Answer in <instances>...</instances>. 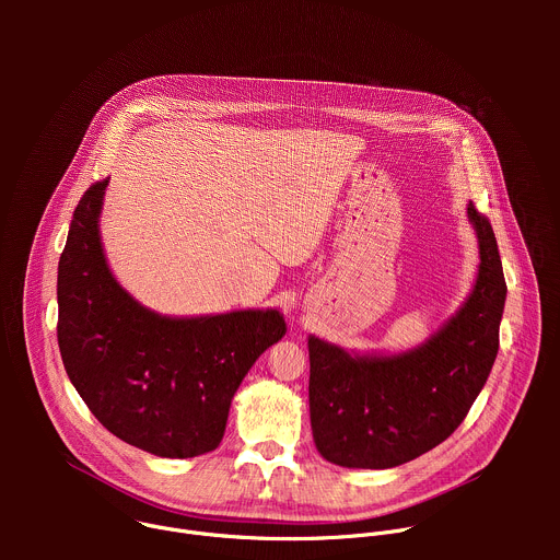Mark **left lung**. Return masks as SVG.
Returning a JSON list of instances; mask_svg holds the SVG:
<instances>
[{
    "instance_id": "obj_1",
    "label": "left lung",
    "mask_w": 560,
    "mask_h": 560,
    "mask_svg": "<svg viewBox=\"0 0 560 560\" xmlns=\"http://www.w3.org/2000/svg\"><path fill=\"white\" fill-rule=\"evenodd\" d=\"M467 221L478 242L474 285L423 343L357 352L307 337L312 439L326 460L352 469L404 465L443 443L481 394L499 352L508 285L490 221L471 203Z\"/></svg>"
}]
</instances>
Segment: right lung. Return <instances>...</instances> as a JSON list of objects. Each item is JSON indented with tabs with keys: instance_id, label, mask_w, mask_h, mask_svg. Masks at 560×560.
I'll list each match as a JSON object with an SVG mask.
<instances>
[{
	"instance_id": "right-lung-1",
	"label": "right lung",
	"mask_w": 560,
	"mask_h": 560,
	"mask_svg": "<svg viewBox=\"0 0 560 560\" xmlns=\"http://www.w3.org/2000/svg\"><path fill=\"white\" fill-rule=\"evenodd\" d=\"M110 177L74 208L59 257L57 341L66 374L117 439L164 458L219 447L234 392L285 335L277 307L173 316L113 275L102 244Z\"/></svg>"
}]
</instances>
